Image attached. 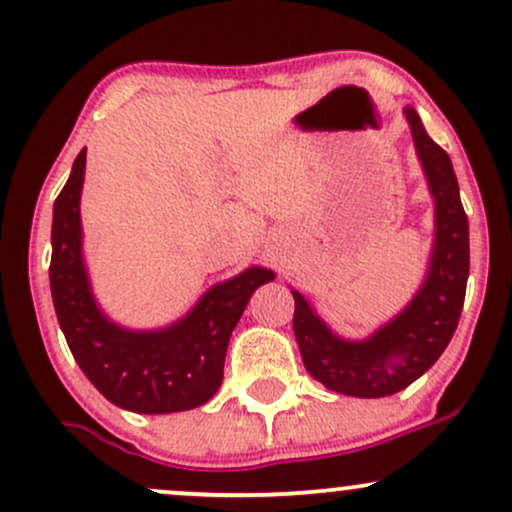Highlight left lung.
Masks as SVG:
<instances>
[{
	"label": "left lung",
	"mask_w": 512,
	"mask_h": 512,
	"mask_svg": "<svg viewBox=\"0 0 512 512\" xmlns=\"http://www.w3.org/2000/svg\"><path fill=\"white\" fill-rule=\"evenodd\" d=\"M404 113L436 197V248L424 289L416 293L404 313L366 342L334 337L301 293L293 291V332L305 370L339 395L387 397L421 378L450 344L467 293L469 223L455 170L445 149L426 134L419 115L411 108Z\"/></svg>",
	"instance_id": "obj_1"
}]
</instances>
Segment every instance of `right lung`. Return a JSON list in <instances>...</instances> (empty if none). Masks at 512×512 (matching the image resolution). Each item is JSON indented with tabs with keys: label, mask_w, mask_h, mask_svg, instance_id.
<instances>
[{
	"label": "right lung",
	"mask_w": 512,
	"mask_h": 512,
	"mask_svg": "<svg viewBox=\"0 0 512 512\" xmlns=\"http://www.w3.org/2000/svg\"><path fill=\"white\" fill-rule=\"evenodd\" d=\"M86 149L55 199L50 289L57 320L74 361L105 399L137 414L195 409L216 395L228 339L257 286L274 279L252 267L214 286L178 325L161 332H127L101 315L81 262L79 195Z\"/></svg>",
	"instance_id": "right-lung-1"
}]
</instances>
